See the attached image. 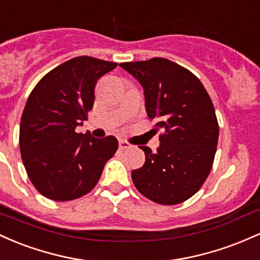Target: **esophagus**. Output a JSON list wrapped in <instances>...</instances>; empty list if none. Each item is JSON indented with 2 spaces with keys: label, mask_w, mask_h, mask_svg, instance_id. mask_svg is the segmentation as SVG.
I'll return each mask as SVG.
<instances>
[{
  "label": "esophagus",
  "mask_w": 260,
  "mask_h": 260,
  "mask_svg": "<svg viewBox=\"0 0 260 260\" xmlns=\"http://www.w3.org/2000/svg\"><path fill=\"white\" fill-rule=\"evenodd\" d=\"M133 147V145H130L129 142L125 141V140H119V148L120 150H126V148H131Z\"/></svg>",
  "instance_id": "obj_1"
}]
</instances>
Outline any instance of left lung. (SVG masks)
Wrapping results in <instances>:
<instances>
[{"instance_id":"obj_1","label":"left lung","mask_w":260,"mask_h":260,"mask_svg":"<svg viewBox=\"0 0 260 260\" xmlns=\"http://www.w3.org/2000/svg\"><path fill=\"white\" fill-rule=\"evenodd\" d=\"M120 66L142 86L147 116L163 131L156 152L141 146L146 159L131 172L134 184L157 204L183 203L201 188L214 162L218 124L211 99L197 76L171 60Z\"/></svg>"}]
</instances>
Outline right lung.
Segmentation results:
<instances>
[{
    "mask_svg": "<svg viewBox=\"0 0 260 260\" xmlns=\"http://www.w3.org/2000/svg\"><path fill=\"white\" fill-rule=\"evenodd\" d=\"M116 62L78 56L51 70L29 94L19 127V147L29 179L55 201L74 200L98 183L118 150L114 136L76 133L94 104V87Z\"/></svg>",
    "mask_w": 260,
    "mask_h": 260,
    "instance_id": "obj_1",
    "label": "right lung"
}]
</instances>
